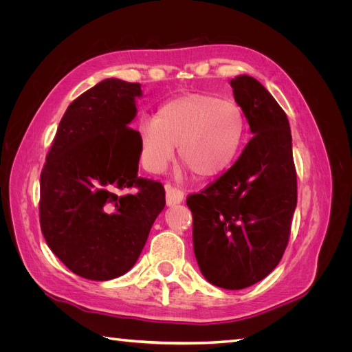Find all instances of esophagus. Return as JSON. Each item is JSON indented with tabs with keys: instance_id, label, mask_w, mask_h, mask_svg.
<instances>
[{
	"instance_id": "obj_1",
	"label": "esophagus",
	"mask_w": 352,
	"mask_h": 352,
	"mask_svg": "<svg viewBox=\"0 0 352 352\" xmlns=\"http://www.w3.org/2000/svg\"><path fill=\"white\" fill-rule=\"evenodd\" d=\"M166 202L168 207L180 204L184 201V192L179 188L173 186V185H166Z\"/></svg>"
}]
</instances>
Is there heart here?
Here are the masks:
<instances>
[{
  "label": "heart",
  "instance_id": "1",
  "mask_svg": "<svg viewBox=\"0 0 352 352\" xmlns=\"http://www.w3.org/2000/svg\"><path fill=\"white\" fill-rule=\"evenodd\" d=\"M245 135V117L236 102L194 94L164 104L140 126L141 160L162 172L179 145L180 162L199 177H214L232 166Z\"/></svg>",
  "mask_w": 352,
  "mask_h": 352
}]
</instances>
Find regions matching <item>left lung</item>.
Returning <instances> with one entry per match:
<instances>
[{"mask_svg": "<svg viewBox=\"0 0 352 352\" xmlns=\"http://www.w3.org/2000/svg\"><path fill=\"white\" fill-rule=\"evenodd\" d=\"M254 135L225 175L189 195L194 252L204 278L243 289L274 270L286 250L296 207L292 136L285 111L247 74L230 80Z\"/></svg>", "mask_w": 352, "mask_h": 352, "instance_id": "1", "label": "left lung"}]
</instances>
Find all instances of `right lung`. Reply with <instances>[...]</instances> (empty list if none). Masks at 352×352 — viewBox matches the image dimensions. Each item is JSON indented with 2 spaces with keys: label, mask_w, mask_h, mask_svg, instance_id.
I'll list each match as a JSON object with an SVG mask.
<instances>
[{
  "label": "right lung",
  "mask_w": 352,
  "mask_h": 352,
  "mask_svg": "<svg viewBox=\"0 0 352 352\" xmlns=\"http://www.w3.org/2000/svg\"><path fill=\"white\" fill-rule=\"evenodd\" d=\"M141 85L105 79L63 116L41 172L39 223L50 250L69 270L110 280L140 258L166 206L164 186L138 176L136 116Z\"/></svg>",
  "instance_id": "right-lung-1"
}]
</instances>
